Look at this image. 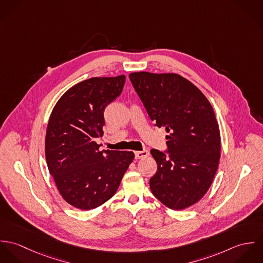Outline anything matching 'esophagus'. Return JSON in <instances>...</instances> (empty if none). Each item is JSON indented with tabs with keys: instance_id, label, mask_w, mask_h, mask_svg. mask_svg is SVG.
<instances>
[{
	"instance_id": "obj_1",
	"label": "esophagus",
	"mask_w": 263,
	"mask_h": 263,
	"mask_svg": "<svg viewBox=\"0 0 263 263\" xmlns=\"http://www.w3.org/2000/svg\"><path fill=\"white\" fill-rule=\"evenodd\" d=\"M135 155H136L137 159H143V158H146L149 156V152L146 150L137 151V152H135Z\"/></svg>"
}]
</instances>
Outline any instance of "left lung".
<instances>
[{"mask_svg":"<svg viewBox=\"0 0 263 263\" xmlns=\"http://www.w3.org/2000/svg\"><path fill=\"white\" fill-rule=\"evenodd\" d=\"M129 79L152 121L168 134V157L151 150L158 165L151 190L167 208L186 209L206 193L219 167L221 134L213 106L180 75L137 72Z\"/></svg>","mask_w":263,"mask_h":263,"instance_id":"8db88e82","label":"left lung"}]
</instances>
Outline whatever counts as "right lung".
<instances>
[{"label":"right lung","mask_w":263,"mask_h":263,"mask_svg":"<svg viewBox=\"0 0 263 263\" xmlns=\"http://www.w3.org/2000/svg\"><path fill=\"white\" fill-rule=\"evenodd\" d=\"M125 76L95 77L71 87L54 105L45 135V159L62 197L88 211L111 198L134 152L100 151L104 109L121 93Z\"/></svg>","instance_id":"1"}]
</instances>
